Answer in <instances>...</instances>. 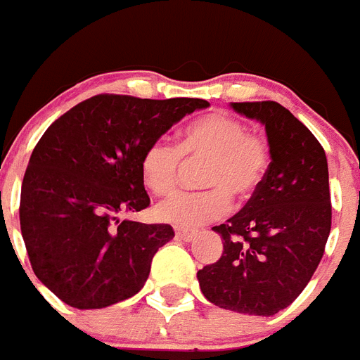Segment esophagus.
Returning <instances> with one entry per match:
<instances>
[{
	"mask_svg": "<svg viewBox=\"0 0 360 360\" xmlns=\"http://www.w3.org/2000/svg\"><path fill=\"white\" fill-rule=\"evenodd\" d=\"M198 234V231H192V229H185V226H177L175 229V236L177 240H183V241H192Z\"/></svg>",
	"mask_w": 360,
	"mask_h": 360,
	"instance_id": "esophagus-1",
	"label": "esophagus"
}]
</instances>
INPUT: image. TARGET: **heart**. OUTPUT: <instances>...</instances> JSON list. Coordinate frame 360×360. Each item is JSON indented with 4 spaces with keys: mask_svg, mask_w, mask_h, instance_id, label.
<instances>
[{
    "mask_svg": "<svg viewBox=\"0 0 360 360\" xmlns=\"http://www.w3.org/2000/svg\"><path fill=\"white\" fill-rule=\"evenodd\" d=\"M207 157L201 172V192H177L157 205L159 219L181 226H199L219 219L231 208V195L245 201L262 186L271 162L269 143L262 135L247 134L245 126L226 113H208L190 122L179 144L153 141L141 159L144 185L153 194L172 192L183 159Z\"/></svg>",
    "mask_w": 360,
    "mask_h": 360,
    "instance_id": "obj_1",
    "label": "heart"
}]
</instances>
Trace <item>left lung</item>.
<instances>
[{"label": "left lung", "instance_id": "1", "mask_svg": "<svg viewBox=\"0 0 360 360\" xmlns=\"http://www.w3.org/2000/svg\"><path fill=\"white\" fill-rule=\"evenodd\" d=\"M265 126L271 162L240 212L212 226L216 264L198 271L205 298L223 309L271 316L304 291L331 231L328 159L316 137L278 102H231Z\"/></svg>", "mask_w": 360, "mask_h": 360}]
</instances>
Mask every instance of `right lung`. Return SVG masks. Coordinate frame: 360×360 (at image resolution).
Masks as SVG:
<instances>
[{
	"instance_id": "obj_1",
	"label": "right lung",
	"mask_w": 360,
	"mask_h": 360,
	"mask_svg": "<svg viewBox=\"0 0 360 360\" xmlns=\"http://www.w3.org/2000/svg\"><path fill=\"white\" fill-rule=\"evenodd\" d=\"M203 98L96 95L51 124L21 183L20 225L32 271L68 306L101 309L137 295L170 225L122 219L150 205L141 159Z\"/></svg>"
}]
</instances>
